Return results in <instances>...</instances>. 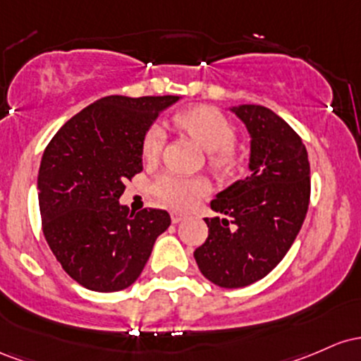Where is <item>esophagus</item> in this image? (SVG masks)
Returning a JSON list of instances; mask_svg holds the SVG:
<instances>
[{
	"mask_svg": "<svg viewBox=\"0 0 361 361\" xmlns=\"http://www.w3.org/2000/svg\"><path fill=\"white\" fill-rule=\"evenodd\" d=\"M170 218H172V224H180V221L184 220L185 216L179 212H172V213H170Z\"/></svg>",
	"mask_w": 361,
	"mask_h": 361,
	"instance_id": "34e87169",
	"label": "esophagus"
}]
</instances>
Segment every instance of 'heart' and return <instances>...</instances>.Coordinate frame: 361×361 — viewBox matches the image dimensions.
<instances>
[{"label": "heart", "instance_id": "heart-1", "mask_svg": "<svg viewBox=\"0 0 361 361\" xmlns=\"http://www.w3.org/2000/svg\"><path fill=\"white\" fill-rule=\"evenodd\" d=\"M176 126L188 133L200 143L206 153H212L209 160L218 170H232L235 159L230 148L235 143V129L228 119L216 109L197 105L173 117ZM165 143V131L159 124H153L143 136V159L153 161L159 159ZM208 192V185L201 179L164 173L153 184V194L160 201L173 208H189L196 200Z\"/></svg>", "mask_w": 361, "mask_h": 361}]
</instances>
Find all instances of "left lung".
<instances>
[{
    "label": "left lung",
    "instance_id": "1",
    "mask_svg": "<svg viewBox=\"0 0 361 361\" xmlns=\"http://www.w3.org/2000/svg\"><path fill=\"white\" fill-rule=\"evenodd\" d=\"M250 137L249 176L216 194L208 238L194 250L202 276L242 288L279 264L300 232L310 200V164L300 136L264 105L230 107Z\"/></svg>",
    "mask_w": 361,
    "mask_h": 361
}]
</instances>
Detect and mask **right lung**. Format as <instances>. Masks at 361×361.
I'll return each instance as SVG.
<instances>
[{
	"mask_svg": "<svg viewBox=\"0 0 361 361\" xmlns=\"http://www.w3.org/2000/svg\"><path fill=\"white\" fill-rule=\"evenodd\" d=\"M179 99L104 97L73 116L44 152L37 177L44 237L85 288L131 286L169 228L167 212L131 213L119 197L124 182L143 170L145 133Z\"/></svg>",
	"mask_w": 361,
	"mask_h": 361,
	"instance_id": "right-lung-1",
	"label": "right lung"
}]
</instances>
